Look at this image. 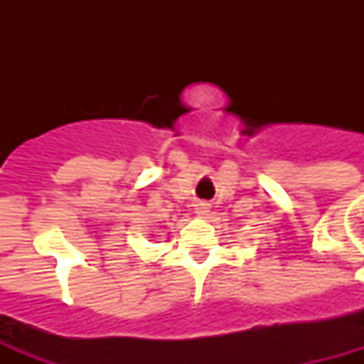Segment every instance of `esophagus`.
<instances>
[{
	"label": "esophagus",
	"mask_w": 364,
	"mask_h": 364,
	"mask_svg": "<svg viewBox=\"0 0 364 364\" xmlns=\"http://www.w3.org/2000/svg\"><path fill=\"white\" fill-rule=\"evenodd\" d=\"M194 210H196V215L198 217H205L210 213V204L208 202H198V204L194 205Z\"/></svg>",
	"instance_id": "esophagus-1"
}]
</instances>
